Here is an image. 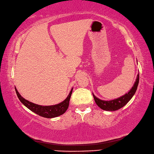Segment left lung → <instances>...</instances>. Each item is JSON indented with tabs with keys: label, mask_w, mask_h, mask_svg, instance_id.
Returning a JSON list of instances; mask_svg holds the SVG:
<instances>
[{
	"label": "left lung",
	"mask_w": 154,
	"mask_h": 154,
	"mask_svg": "<svg viewBox=\"0 0 154 154\" xmlns=\"http://www.w3.org/2000/svg\"><path fill=\"white\" fill-rule=\"evenodd\" d=\"M139 83V74H138L137 77L133 86L130 90L128 93L125 94L123 96H121L119 98L113 99V100H109V101H105V100H101L95 96L93 94V97L94 99L95 103H97L100 108L106 111H116L117 109H119L121 108H123V106H125V105L130 101V99L132 98V97L135 94V92L137 90L138 85Z\"/></svg>",
	"instance_id": "8db88e82"
}]
</instances>
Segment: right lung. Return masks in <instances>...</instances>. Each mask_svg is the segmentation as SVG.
I'll list each match as a JSON object with an SVG mask.
<instances>
[{
  "label": "right lung",
  "instance_id": "1",
  "mask_svg": "<svg viewBox=\"0 0 154 154\" xmlns=\"http://www.w3.org/2000/svg\"><path fill=\"white\" fill-rule=\"evenodd\" d=\"M72 89L70 90V93L68 94V97L66 98L65 100H64L61 103L53 105V106H40V105L31 103V102L27 101L25 99H24L23 97L21 96L19 93L18 90L15 88L17 96H18L19 100L23 104H24V106H26L28 109H30L31 111L33 112L34 113L38 114L41 116L45 117V118H54V117L59 116L62 115L67 110L69 106V101L71 97Z\"/></svg>",
  "mask_w": 154,
  "mask_h": 154
}]
</instances>
